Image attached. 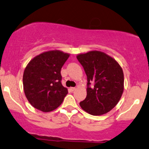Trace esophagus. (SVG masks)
<instances>
[{"label":"esophagus","instance_id":"34e87169","mask_svg":"<svg viewBox=\"0 0 149 149\" xmlns=\"http://www.w3.org/2000/svg\"><path fill=\"white\" fill-rule=\"evenodd\" d=\"M75 89H76V88L75 87H70V90L71 91V92H74Z\"/></svg>","mask_w":149,"mask_h":149}]
</instances>
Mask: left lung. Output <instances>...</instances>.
Masks as SVG:
<instances>
[{"mask_svg":"<svg viewBox=\"0 0 149 149\" xmlns=\"http://www.w3.org/2000/svg\"><path fill=\"white\" fill-rule=\"evenodd\" d=\"M77 59L87 77V97L79 103L81 109L94 116L111 111L124 91V73L119 63L100 51L79 54Z\"/></svg>","mask_w":149,"mask_h":149,"instance_id":"8db88e82","label":"left lung"}]
</instances>
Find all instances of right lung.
Listing matches in <instances>:
<instances>
[{"label":"right lung","mask_w":149,"mask_h":149,"mask_svg":"<svg viewBox=\"0 0 149 149\" xmlns=\"http://www.w3.org/2000/svg\"><path fill=\"white\" fill-rule=\"evenodd\" d=\"M70 55L59 50L43 52L33 59L25 69V94L35 108L49 112L57 109L68 93L62 84L60 71Z\"/></svg>","instance_id":"1"}]
</instances>
